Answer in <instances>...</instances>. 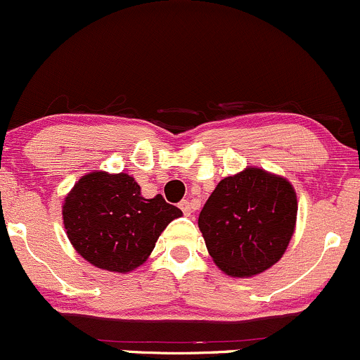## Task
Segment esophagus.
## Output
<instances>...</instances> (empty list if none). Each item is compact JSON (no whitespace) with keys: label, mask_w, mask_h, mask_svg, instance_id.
Returning a JSON list of instances; mask_svg holds the SVG:
<instances>
[{"label":"esophagus","mask_w":360,"mask_h":360,"mask_svg":"<svg viewBox=\"0 0 360 360\" xmlns=\"http://www.w3.org/2000/svg\"><path fill=\"white\" fill-rule=\"evenodd\" d=\"M179 208H181V210H183L184 212V215H191V213H193V207H191V203H189V201L188 200H183V201H181V203H179Z\"/></svg>","instance_id":"obj_1"}]
</instances>
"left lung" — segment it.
<instances>
[{
  "mask_svg": "<svg viewBox=\"0 0 360 360\" xmlns=\"http://www.w3.org/2000/svg\"><path fill=\"white\" fill-rule=\"evenodd\" d=\"M297 220V195L289 181L246 167L217 184L198 217L213 263L229 276L266 271L289 246Z\"/></svg>",
  "mask_w": 360,
  "mask_h": 360,
  "instance_id": "left-lung-1",
  "label": "left lung"
}]
</instances>
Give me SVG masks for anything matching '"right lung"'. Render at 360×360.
Returning a JSON list of instances; mask_svg holds the SVG:
<instances>
[{
	"label": "right lung",
	"mask_w": 360,
	"mask_h": 360,
	"mask_svg": "<svg viewBox=\"0 0 360 360\" xmlns=\"http://www.w3.org/2000/svg\"><path fill=\"white\" fill-rule=\"evenodd\" d=\"M181 215L162 195L141 196L140 184L126 172L85 174L63 203V224L75 251L114 274L141 266L164 229Z\"/></svg>",
	"instance_id": "add662e5"
}]
</instances>
